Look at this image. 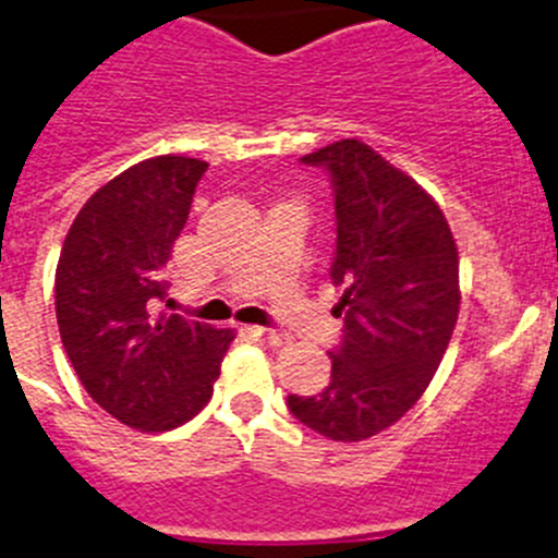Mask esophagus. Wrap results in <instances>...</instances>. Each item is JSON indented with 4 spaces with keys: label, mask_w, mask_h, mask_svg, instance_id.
I'll use <instances>...</instances> for the list:
<instances>
[{
    "label": "esophagus",
    "mask_w": 558,
    "mask_h": 558,
    "mask_svg": "<svg viewBox=\"0 0 558 558\" xmlns=\"http://www.w3.org/2000/svg\"><path fill=\"white\" fill-rule=\"evenodd\" d=\"M250 332H253L258 341H267L272 343V347H280V343H289V332H280V330H269V327H250Z\"/></svg>",
    "instance_id": "34e87169"
}]
</instances>
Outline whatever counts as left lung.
Segmentation results:
<instances>
[{"label":"left lung","instance_id":"left-lung-1","mask_svg":"<svg viewBox=\"0 0 558 558\" xmlns=\"http://www.w3.org/2000/svg\"><path fill=\"white\" fill-rule=\"evenodd\" d=\"M305 165L336 190V258L343 338L332 379L289 410L319 435L357 444L397 424L429 388L460 316V255L446 215L415 179L372 145L338 140Z\"/></svg>","mask_w":558,"mask_h":558}]
</instances>
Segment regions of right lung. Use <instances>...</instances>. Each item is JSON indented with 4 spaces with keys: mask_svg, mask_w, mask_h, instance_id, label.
Here are the masks:
<instances>
[{
    "mask_svg": "<svg viewBox=\"0 0 558 558\" xmlns=\"http://www.w3.org/2000/svg\"><path fill=\"white\" fill-rule=\"evenodd\" d=\"M206 161L154 156L93 192L68 228L54 308L76 377L132 429L168 432L215 393L233 330L159 311L173 244Z\"/></svg>",
    "mask_w": 558,
    "mask_h": 558,
    "instance_id": "1",
    "label": "right lung"
}]
</instances>
